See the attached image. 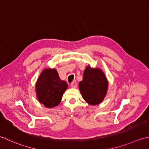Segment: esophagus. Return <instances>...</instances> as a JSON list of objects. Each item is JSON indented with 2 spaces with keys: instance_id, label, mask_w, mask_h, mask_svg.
I'll list each match as a JSON object with an SVG mask.
<instances>
[{
  "instance_id": "obj_1",
  "label": "esophagus",
  "mask_w": 149,
  "mask_h": 149,
  "mask_svg": "<svg viewBox=\"0 0 149 149\" xmlns=\"http://www.w3.org/2000/svg\"><path fill=\"white\" fill-rule=\"evenodd\" d=\"M71 86L72 88H76L77 86V81H76L75 80L72 81V82L71 84Z\"/></svg>"
}]
</instances>
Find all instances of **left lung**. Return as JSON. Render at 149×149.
<instances>
[{
	"label": "left lung",
	"mask_w": 149,
	"mask_h": 149,
	"mask_svg": "<svg viewBox=\"0 0 149 149\" xmlns=\"http://www.w3.org/2000/svg\"><path fill=\"white\" fill-rule=\"evenodd\" d=\"M79 89L88 104H99L104 99L108 89V81L104 72L99 68L87 66L84 72L83 80L79 83Z\"/></svg>",
	"instance_id": "1"
}]
</instances>
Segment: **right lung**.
<instances>
[{"label": "right lung", "mask_w": 149, "mask_h": 149, "mask_svg": "<svg viewBox=\"0 0 149 149\" xmlns=\"http://www.w3.org/2000/svg\"><path fill=\"white\" fill-rule=\"evenodd\" d=\"M36 97L45 107L52 108L58 105L68 87L60 80L55 69H45L41 72L36 84Z\"/></svg>", "instance_id": "add662e5"}]
</instances>
